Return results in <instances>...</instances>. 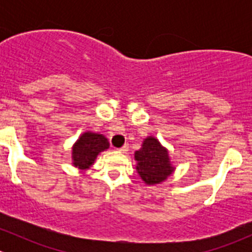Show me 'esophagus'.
<instances>
[{
    "label": "esophagus",
    "instance_id": "1",
    "mask_svg": "<svg viewBox=\"0 0 252 252\" xmlns=\"http://www.w3.org/2000/svg\"><path fill=\"white\" fill-rule=\"evenodd\" d=\"M128 150H129V145L126 144V145H124V146H122L121 149H119V151H121V152H126V151H128Z\"/></svg>",
    "mask_w": 252,
    "mask_h": 252
}]
</instances>
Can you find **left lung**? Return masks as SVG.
I'll return each mask as SVG.
<instances>
[{
    "instance_id": "8db88e82",
    "label": "left lung",
    "mask_w": 252,
    "mask_h": 252,
    "mask_svg": "<svg viewBox=\"0 0 252 252\" xmlns=\"http://www.w3.org/2000/svg\"><path fill=\"white\" fill-rule=\"evenodd\" d=\"M139 174L147 184H157L172 173L168 152L152 136L145 139L142 147L135 152Z\"/></svg>"
}]
</instances>
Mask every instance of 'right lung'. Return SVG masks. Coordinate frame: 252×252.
Instances as JSON below:
<instances>
[{
	"label": "right lung",
	"instance_id": "right-lung-1",
	"mask_svg": "<svg viewBox=\"0 0 252 252\" xmlns=\"http://www.w3.org/2000/svg\"><path fill=\"white\" fill-rule=\"evenodd\" d=\"M106 149H108V141L103 135L94 133L83 134L73 147V163L79 168H89L96 156Z\"/></svg>",
	"mask_w": 252,
	"mask_h": 252
}]
</instances>
